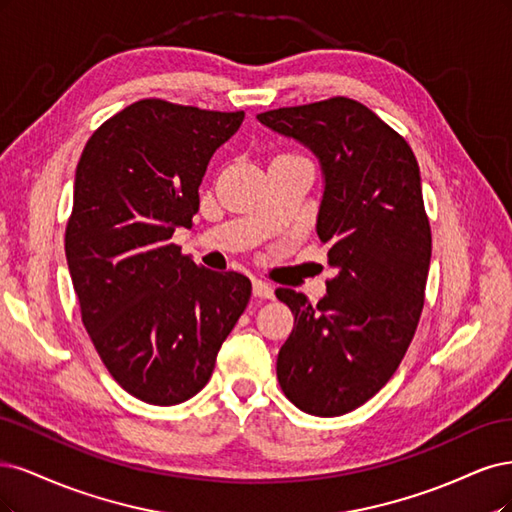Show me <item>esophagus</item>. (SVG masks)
<instances>
[{
    "label": "esophagus",
    "mask_w": 512,
    "mask_h": 512,
    "mask_svg": "<svg viewBox=\"0 0 512 512\" xmlns=\"http://www.w3.org/2000/svg\"><path fill=\"white\" fill-rule=\"evenodd\" d=\"M253 295L261 300H274V289L263 280H253Z\"/></svg>",
    "instance_id": "34e87169"
}]
</instances>
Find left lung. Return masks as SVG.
<instances>
[{"label":"left lung","instance_id":"1","mask_svg":"<svg viewBox=\"0 0 512 512\" xmlns=\"http://www.w3.org/2000/svg\"><path fill=\"white\" fill-rule=\"evenodd\" d=\"M257 119L306 144L323 168L317 234L336 276L317 304L276 289L295 319L276 376L300 410L338 417L387 385L417 332L432 257L419 163L398 131L351 97Z\"/></svg>","mask_w":512,"mask_h":512}]
</instances>
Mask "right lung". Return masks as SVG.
Returning <instances> with one entry per match:
<instances>
[{
  "instance_id": "right-lung-1",
  "label": "right lung",
  "mask_w": 512,
  "mask_h": 512,
  "mask_svg": "<svg viewBox=\"0 0 512 512\" xmlns=\"http://www.w3.org/2000/svg\"><path fill=\"white\" fill-rule=\"evenodd\" d=\"M244 112L146 97L93 131L80 155L65 257L102 364L134 398L174 406L202 391L251 280L197 266L170 242L200 210L208 161Z\"/></svg>"
}]
</instances>
